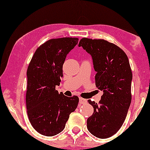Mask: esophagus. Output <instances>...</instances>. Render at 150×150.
Returning a JSON list of instances; mask_svg holds the SVG:
<instances>
[{"mask_svg":"<svg viewBox=\"0 0 150 150\" xmlns=\"http://www.w3.org/2000/svg\"><path fill=\"white\" fill-rule=\"evenodd\" d=\"M87 101L86 99H84V98H79V103L81 104L87 103Z\"/></svg>","mask_w":150,"mask_h":150,"instance_id":"34e87169","label":"esophagus"}]
</instances>
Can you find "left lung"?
I'll list each match as a JSON object with an SVG mask.
<instances>
[{
	"instance_id": "obj_1",
	"label": "left lung",
	"mask_w": 150,
	"mask_h": 150,
	"mask_svg": "<svg viewBox=\"0 0 150 150\" xmlns=\"http://www.w3.org/2000/svg\"><path fill=\"white\" fill-rule=\"evenodd\" d=\"M79 46L91 54L96 85L103 91L98 104L88 100L93 113L87 119V129L98 138H109L124 124L132 100L128 58L120 47L104 40L83 38Z\"/></svg>"
}]
</instances>
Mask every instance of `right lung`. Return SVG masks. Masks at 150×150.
<instances>
[{"instance_id": "1", "label": "right lung", "mask_w": 150, "mask_h": 150, "mask_svg": "<svg viewBox=\"0 0 150 150\" xmlns=\"http://www.w3.org/2000/svg\"><path fill=\"white\" fill-rule=\"evenodd\" d=\"M79 39H52L35 52L27 69L26 109L28 120L37 132L54 136L65 128L69 114L77 108L79 97H67L55 89L63 77L67 54Z\"/></svg>"}]
</instances>
